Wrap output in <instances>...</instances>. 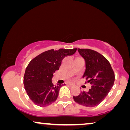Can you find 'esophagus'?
I'll list each match as a JSON object with an SVG mask.
<instances>
[{
  "mask_svg": "<svg viewBox=\"0 0 130 130\" xmlns=\"http://www.w3.org/2000/svg\"><path fill=\"white\" fill-rule=\"evenodd\" d=\"M67 85H69V86H73L74 85L73 84V83H67Z\"/></svg>",
  "mask_w": 130,
  "mask_h": 130,
  "instance_id": "34e87169",
  "label": "esophagus"
}]
</instances>
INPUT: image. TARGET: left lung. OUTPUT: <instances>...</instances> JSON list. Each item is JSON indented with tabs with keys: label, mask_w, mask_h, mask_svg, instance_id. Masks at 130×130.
<instances>
[{
	"label": "left lung",
	"mask_w": 130,
	"mask_h": 130,
	"mask_svg": "<svg viewBox=\"0 0 130 130\" xmlns=\"http://www.w3.org/2000/svg\"><path fill=\"white\" fill-rule=\"evenodd\" d=\"M85 62V70L82 77H86L91 88L73 96L78 104L94 107L101 103L112 88L115 74L108 60L96 51L90 49H77Z\"/></svg>",
	"instance_id": "obj_1"
}]
</instances>
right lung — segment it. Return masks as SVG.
Instances as JSON below:
<instances>
[{
    "instance_id": "1",
    "label": "right lung",
    "mask_w": 130,
    "mask_h": 130,
    "mask_svg": "<svg viewBox=\"0 0 130 130\" xmlns=\"http://www.w3.org/2000/svg\"><path fill=\"white\" fill-rule=\"evenodd\" d=\"M76 50V48L50 50L30 61L24 74V84L27 95L35 105L44 107L56 101L64 85L54 86L52 82L53 74L59 69L63 58L74 54Z\"/></svg>"
}]
</instances>
